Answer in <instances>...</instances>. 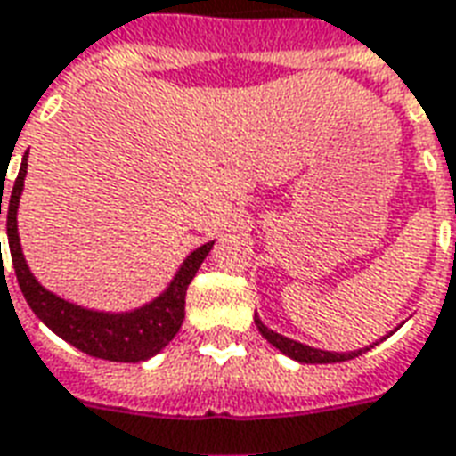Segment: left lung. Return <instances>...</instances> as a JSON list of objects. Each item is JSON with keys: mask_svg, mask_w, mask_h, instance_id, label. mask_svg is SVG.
Returning <instances> with one entry per match:
<instances>
[{"mask_svg": "<svg viewBox=\"0 0 456 456\" xmlns=\"http://www.w3.org/2000/svg\"><path fill=\"white\" fill-rule=\"evenodd\" d=\"M254 323L259 328V333L266 338L271 345L276 349H281L285 356H290L295 362H302V363H335V362H347V359H354V356L363 354V352H369L373 345H379V342H373L369 347L363 349H356V352H326V349H316V347H309V345H302L297 340H290V338H285V335L276 333V330H271L261 323L259 316H254ZM387 338V335H386Z\"/></svg>", "mask_w": 456, "mask_h": 456, "instance_id": "1", "label": "left lung"}]
</instances>
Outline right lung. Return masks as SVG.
Wrapping results in <instances>:
<instances>
[{"label": "right lung", "mask_w": 456, "mask_h": 456, "mask_svg": "<svg viewBox=\"0 0 456 456\" xmlns=\"http://www.w3.org/2000/svg\"><path fill=\"white\" fill-rule=\"evenodd\" d=\"M26 168L28 159L23 157V164H20V171L16 175V183H13L12 195L6 200V235H9L13 268H16V281H19L20 292H23V297H26V302L35 312V316L52 333L59 335L61 340L70 342L73 347H77L85 354L97 356V359L135 363L159 354L173 340V335L178 333L180 326H183L188 285L192 283L197 268L202 266V261L211 252L214 242H207V245L197 247L195 252H190L188 259L180 264L178 273L171 281V285L157 299H151L150 305L140 306V309L123 314H109L70 305L66 299L56 297L54 292L45 290L35 281L26 259H23L16 214H19L23 180H26L28 173ZM2 195H4V190H2Z\"/></svg>", "instance_id": "add662e5"}]
</instances>
